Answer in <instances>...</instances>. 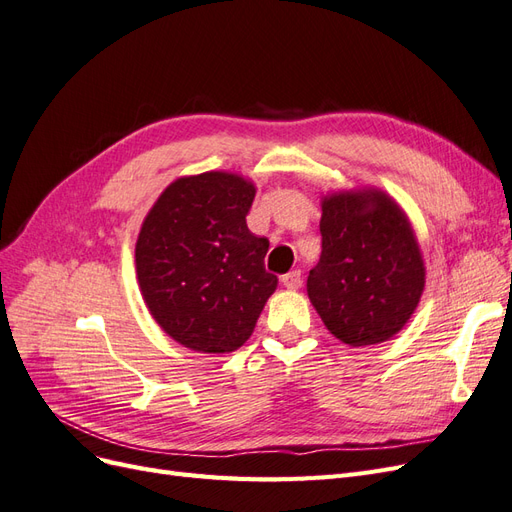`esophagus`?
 I'll return each mask as SVG.
<instances>
[{"mask_svg": "<svg viewBox=\"0 0 512 512\" xmlns=\"http://www.w3.org/2000/svg\"><path fill=\"white\" fill-rule=\"evenodd\" d=\"M301 282H303V277H301V271H290V273H286V275H282V284H284V288H288V290H299L301 288Z\"/></svg>", "mask_w": 512, "mask_h": 512, "instance_id": "obj_1", "label": "esophagus"}]
</instances>
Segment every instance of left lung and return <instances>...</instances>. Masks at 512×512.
<instances>
[{"mask_svg": "<svg viewBox=\"0 0 512 512\" xmlns=\"http://www.w3.org/2000/svg\"><path fill=\"white\" fill-rule=\"evenodd\" d=\"M322 254L307 297L339 342L374 346L406 327L425 290V262L406 211L378 190L322 196Z\"/></svg>", "mask_w": 512, "mask_h": 512, "instance_id": "obj_1", "label": "left lung"}]
</instances>
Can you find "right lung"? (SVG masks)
I'll list each match as a JSON object with an SVG mask.
<instances>
[{"instance_id": "add662e5", "label": "right lung", "mask_w": 512, "mask_h": 512, "mask_svg": "<svg viewBox=\"0 0 512 512\" xmlns=\"http://www.w3.org/2000/svg\"><path fill=\"white\" fill-rule=\"evenodd\" d=\"M256 185L237 173L179 177L158 196L136 239V280L162 331L194 352L241 348L277 288L269 239L245 224Z\"/></svg>"}]
</instances>
